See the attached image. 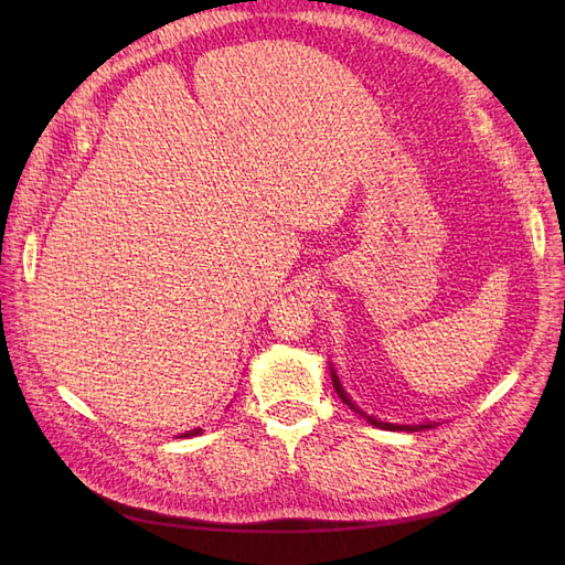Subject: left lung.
I'll list each match as a JSON object with an SVG mask.
<instances>
[{"label": "left lung", "instance_id": "1", "mask_svg": "<svg viewBox=\"0 0 565 565\" xmlns=\"http://www.w3.org/2000/svg\"><path fill=\"white\" fill-rule=\"evenodd\" d=\"M330 372H332V384H334V391L339 393V398L344 401L353 413H358L361 417H365V422H370L372 426H377V429H388V431H422V429H431V426H436V424H391V422H382V419H377V417H372V415H365L361 407H358L351 398H349V393L344 391V386H341V382H339V377H337V372H334V367H330Z\"/></svg>", "mask_w": 565, "mask_h": 565}]
</instances>
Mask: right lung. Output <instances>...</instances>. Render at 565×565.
<instances>
[{"label":"right lung","mask_w":565,"mask_h":565,"mask_svg":"<svg viewBox=\"0 0 565 565\" xmlns=\"http://www.w3.org/2000/svg\"><path fill=\"white\" fill-rule=\"evenodd\" d=\"M202 434V429H193V431H185L181 438H188V436H200Z\"/></svg>","instance_id":"obj_1"}]
</instances>
